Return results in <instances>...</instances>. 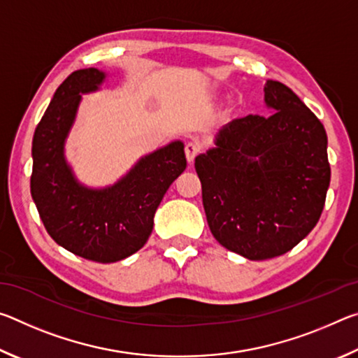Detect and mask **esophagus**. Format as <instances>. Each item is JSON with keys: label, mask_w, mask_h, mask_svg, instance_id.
<instances>
[{"label": "esophagus", "mask_w": 358, "mask_h": 358, "mask_svg": "<svg viewBox=\"0 0 358 358\" xmlns=\"http://www.w3.org/2000/svg\"><path fill=\"white\" fill-rule=\"evenodd\" d=\"M199 151H201V148L197 147V145L194 143H187L185 147V153H186V161L189 162V164H192L194 159H196V156L199 155Z\"/></svg>", "instance_id": "obj_1"}]
</instances>
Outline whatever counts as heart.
I'll use <instances>...</instances> for the list:
<instances>
[{
    "label": "heart",
    "instance_id": "heart-1",
    "mask_svg": "<svg viewBox=\"0 0 358 358\" xmlns=\"http://www.w3.org/2000/svg\"><path fill=\"white\" fill-rule=\"evenodd\" d=\"M234 110H235V107L234 106H229L227 110H226V117H229V115H232Z\"/></svg>",
    "mask_w": 358,
    "mask_h": 358
}]
</instances>
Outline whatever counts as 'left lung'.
Here are the masks:
<instances>
[{
	"mask_svg": "<svg viewBox=\"0 0 358 358\" xmlns=\"http://www.w3.org/2000/svg\"><path fill=\"white\" fill-rule=\"evenodd\" d=\"M271 115L230 121L196 157L213 237L250 260L292 250L316 226L330 185L327 134L292 90L266 80Z\"/></svg>",
	"mask_w": 358,
	"mask_h": 358,
	"instance_id": "1",
	"label": "left lung"
}]
</instances>
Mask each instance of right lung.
Returning <instances> with one entry per match:
<instances>
[{"label":"right lung","instance_id":"right-lung-1","mask_svg":"<svg viewBox=\"0 0 358 358\" xmlns=\"http://www.w3.org/2000/svg\"><path fill=\"white\" fill-rule=\"evenodd\" d=\"M107 74L78 69L59 85L33 137L31 197L47 232L64 250L101 264L129 257L147 243L156 208L186 169L185 145L171 142L138 159L117 183L82 185L64 156L82 94Z\"/></svg>","mask_w":358,"mask_h":358}]
</instances>
